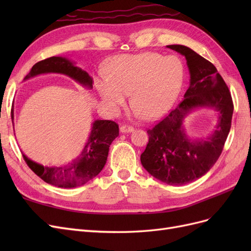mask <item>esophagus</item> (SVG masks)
Segmentation results:
<instances>
[{
  "instance_id": "esophagus-1",
  "label": "esophagus",
  "mask_w": 251,
  "mask_h": 251,
  "mask_svg": "<svg viewBox=\"0 0 251 251\" xmlns=\"http://www.w3.org/2000/svg\"><path fill=\"white\" fill-rule=\"evenodd\" d=\"M134 131V127L131 126H126V125H124L120 126V132L121 133H132Z\"/></svg>"
}]
</instances>
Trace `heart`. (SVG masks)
Segmentation results:
<instances>
[{
    "label": "heart",
    "instance_id": "heart-1",
    "mask_svg": "<svg viewBox=\"0 0 251 251\" xmlns=\"http://www.w3.org/2000/svg\"><path fill=\"white\" fill-rule=\"evenodd\" d=\"M105 77L95 80L103 104L116 114L131 93V104L143 118L165 115L176 102L184 81V68L176 56L159 53L120 54L109 60Z\"/></svg>",
    "mask_w": 251,
    "mask_h": 251
}]
</instances>
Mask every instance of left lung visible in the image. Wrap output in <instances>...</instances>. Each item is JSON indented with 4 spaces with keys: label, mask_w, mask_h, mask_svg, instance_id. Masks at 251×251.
Returning <instances> with one entry per match:
<instances>
[{
    "label": "left lung",
    "mask_w": 251,
    "mask_h": 251,
    "mask_svg": "<svg viewBox=\"0 0 251 251\" xmlns=\"http://www.w3.org/2000/svg\"><path fill=\"white\" fill-rule=\"evenodd\" d=\"M168 48L185 56L191 80L176 109L148 130L149 143L140 156L149 174L170 185H184L201 178L217 162L230 131L233 103L217 68L183 45ZM209 107L218 113L217 128L205 140H192L185 132L184 118L195 108Z\"/></svg>",
    "instance_id": "left-lung-1"
}]
</instances>
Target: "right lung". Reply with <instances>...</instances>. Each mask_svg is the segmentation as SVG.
<instances>
[{
  "mask_svg": "<svg viewBox=\"0 0 251 251\" xmlns=\"http://www.w3.org/2000/svg\"><path fill=\"white\" fill-rule=\"evenodd\" d=\"M58 73L69 76L88 89L93 88V79L90 75L75 66L73 62L63 56H52L36 63L24 80L40 74ZM13 107L11 119L13 124ZM119 135L118 125L112 120H95L86 146L81 153L70 163L59 166H44L29 159L23 158L27 165L46 183L56 187L72 188L86 184L101 172L107 162L109 148Z\"/></svg>",
  "mask_w": 251,
  "mask_h": 251,
  "instance_id": "1",
  "label": "right lung"
}]
</instances>
